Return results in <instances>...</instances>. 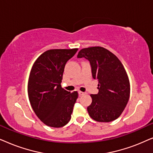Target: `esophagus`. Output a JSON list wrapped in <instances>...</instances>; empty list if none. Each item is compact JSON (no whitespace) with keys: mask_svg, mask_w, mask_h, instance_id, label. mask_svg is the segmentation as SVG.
Here are the masks:
<instances>
[{"mask_svg":"<svg viewBox=\"0 0 153 153\" xmlns=\"http://www.w3.org/2000/svg\"><path fill=\"white\" fill-rule=\"evenodd\" d=\"M78 94H80V95H85V94H86V93H85V92H83V91H78Z\"/></svg>","mask_w":153,"mask_h":153,"instance_id":"1","label":"esophagus"}]
</instances>
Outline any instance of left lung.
Listing matches in <instances>:
<instances>
[{"label": "left lung", "mask_w": 153, "mask_h": 153, "mask_svg": "<svg viewBox=\"0 0 153 153\" xmlns=\"http://www.w3.org/2000/svg\"><path fill=\"white\" fill-rule=\"evenodd\" d=\"M77 57L89 61L92 78L99 81V92L90 95L92 102L87 107L89 116L101 123L115 120L125 108L130 95L129 78L123 64L101 47L82 49Z\"/></svg>", "instance_id": "8db88e82"}]
</instances>
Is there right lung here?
I'll return each mask as SVG.
<instances>
[{
	"label": "right lung",
	"instance_id": "right-lung-1",
	"mask_svg": "<svg viewBox=\"0 0 153 153\" xmlns=\"http://www.w3.org/2000/svg\"><path fill=\"white\" fill-rule=\"evenodd\" d=\"M77 51V48L48 50L32 66L28 82V99L38 117L49 127H64L71 118L78 94L65 90L61 82L65 65Z\"/></svg>",
	"mask_w": 153,
	"mask_h": 153
}]
</instances>
